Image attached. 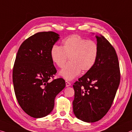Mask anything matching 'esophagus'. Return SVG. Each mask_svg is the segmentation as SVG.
<instances>
[{
  "mask_svg": "<svg viewBox=\"0 0 132 132\" xmlns=\"http://www.w3.org/2000/svg\"><path fill=\"white\" fill-rule=\"evenodd\" d=\"M65 84H66L67 87H68V86H71V83L69 82H68V81H66L65 82Z\"/></svg>",
  "mask_w": 132,
  "mask_h": 132,
  "instance_id": "obj_1",
  "label": "esophagus"
}]
</instances>
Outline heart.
<instances>
[{
    "label": "heart",
    "mask_w": 132,
    "mask_h": 132,
    "mask_svg": "<svg viewBox=\"0 0 132 132\" xmlns=\"http://www.w3.org/2000/svg\"><path fill=\"white\" fill-rule=\"evenodd\" d=\"M99 54L98 44L79 35H72L62 42V46L54 45L50 51L52 61L60 68L64 65L69 57L70 62L59 72V75L71 81L94 67Z\"/></svg>",
    "instance_id": "heart-1"
}]
</instances>
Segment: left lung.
I'll list each match as a JSON object with an SVG mask.
<instances>
[{"label":"left lung","instance_id":"8db88e82","mask_svg":"<svg viewBox=\"0 0 132 132\" xmlns=\"http://www.w3.org/2000/svg\"><path fill=\"white\" fill-rule=\"evenodd\" d=\"M95 37L99 48L96 63L73 85V112L78 119L88 123L97 122L108 112L120 78L115 50L102 35Z\"/></svg>","mask_w":132,"mask_h":132}]
</instances>
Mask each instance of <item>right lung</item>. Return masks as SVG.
Returning a JSON list of instances; mask_svg holds the SVG:
<instances>
[{"label": "right lung", "mask_w": 132, "mask_h": 132, "mask_svg": "<svg viewBox=\"0 0 132 132\" xmlns=\"http://www.w3.org/2000/svg\"><path fill=\"white\" fill-rule=\"evenodd\" d=\"M59 38L55 32H40L26 40L17 51L13 70L14 90L21 109L31 117L50 113L55 96L65 86L62 78L50 81L57 72L51 48Z\"/></svg>", "instance_id": "1"}]
</instances>
